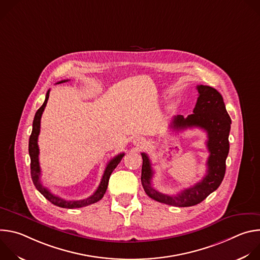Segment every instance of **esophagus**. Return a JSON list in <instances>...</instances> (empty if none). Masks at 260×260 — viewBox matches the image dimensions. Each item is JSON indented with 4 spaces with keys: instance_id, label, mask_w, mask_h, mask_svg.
Segmentation results:
<instances>
[{
    "instance_id": "1",
    "label": "esophagus",
    "mask_w": 260,
    "mask_h": 260,
    "mask_svg": "<svg viewBox=\"0 0 260 260\" xmlns=\"http://www.w3.org/2000/svg\"><path fill=\"white\" fill-rule=\"evenodd\" d=\"M133 143H134L135 146L142 148V147H144V146L146 145V139L143 138V137H136V138L133 140Z\"/></svg>"
}]
</instances>
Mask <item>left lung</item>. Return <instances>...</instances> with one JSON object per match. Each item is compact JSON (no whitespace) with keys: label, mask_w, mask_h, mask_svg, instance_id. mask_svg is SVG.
<instances>
[{"label":"left lung","mask_w":260,"mask_h":260,"mask_svg":"<svg viewBox=\"0 0 260 260\" xmlns=\"http://www.w3.org/2000/svg\"><path fill=\"white\" fill-rule=\"evenodd\" d=\"M197 88L199 98L193 113L186 118L182 115L175 116L171 126L177 131L191 127H200L206 131L208 136L207 148L210 155L207 161V174L203 180L193 186L182 190L177 196L161 193L153 188L151 184L153 171L149 157L146 153H141L143 158L141 182L146 194L156 202L170 206L191 207L202 203L220 186L225 174L232 119L220 92L207 85H198Z\"/></svg>","instance_id":"8db88e82"}]
</instances>
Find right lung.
<instances>
[{"label":"right lung","mask_w":260,"mask_h":260,"mask_svg":"<svg viewBox=\"0 0 260 260\" xmlns=\"http://www.w3.org/2000/svg\"><path fill=\"white\" fill-rule=\"evenodd\" d=\"M66 81H68V80H61L58 83H62V82H66ZM49 92H50V89L46 93L45 101H44L43 105L38 109V111H37L36 114H35L34 121H32V131H31L29 141H28V153H29V157H30V176H31V180H32V183L36 186V188L40 191V193L43 194V197L46 200H48L51 204H53L57 207L67 208V209H75V208L86 207L88 205L94 204V203L99 202L100 200H102V198L104 197V194L107 190L110 176H111V174H112V172L114 171V169L118 166V164L121 161L122 157L124 156V153H120V154L116 155L114 158H112L108 162L98 189L93 192V194H91L87 199L80 200V201H67V200H63V199L51 193L47 188H45L43 186V185L40 182L41 169H40V164H39V146H38V136L40 134L41 117H42L43 111L46 107V104H47V101H48V98H49Z\"/></svg>","instance_id":"1"}]
</instances>
